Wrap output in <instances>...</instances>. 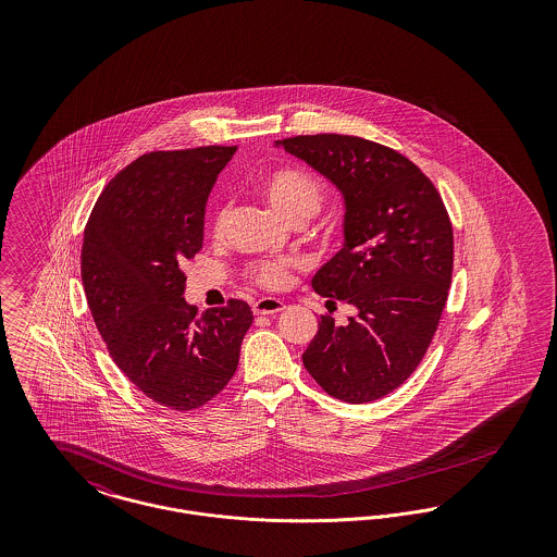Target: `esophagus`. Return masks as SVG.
<instances>
[{
    "mask_svg": "<svg viewBox=\"0 0 557 557\" xmlns=\"http://www.w3.org/2000/svg\"><path fill=\"white\" fill-rule=\"evenodd\" d=\"M286 305L280 300V298H259L255 305H252V311L257 315H273V313H280Z\"/></svg>",
    "mask_w": 557,
    "mask_h": 557,
    "instance_id": "obj_1",
    "label": "esophagus"
}]
</instances>
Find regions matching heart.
Wrapping results in <instances>:
<instances>
[{
    "mask_svg": "<svg viewBox=\"0 0 557 557\" xmlns=\"http://www.w3.org/2000/svg\"><path fill=\"white\" fill-rule=\"evenodd\" d=\"M261 191L265 196L269 207L292 223H302L313 216L321 209L325 189L311 173L296 169V166H282L267 173L261 180ZM225 212H216L214 216V232H221ZM290 263L288 261H263L248 267V277L263 286L267 290H280L288 284Z\"/></svg>",
    "mask_w": 557,
    "mask_h": 557,
    "instance_id": "heart-1",
    "label": "heart"
}]
</instances>
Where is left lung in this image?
I'll return each instance as SVG.
<instances>
[{
	"instance_id": "1",
	"label": "left lung",
	"mask_w": 557,
	"mask_h": 557,
	"mask_svg": "<svg viewBox=\"0 0 557 557\" xmlns=\"http://www.w3.org/2000/svg\"><path fill=\"white\" fill-rule=\"evenodd\" d=\"M275 146L345 198V244L311 284L357 315L345 325L321 315L302 363L332 397L355 405L386 397L420 366L443 315L453 273L449 212L420 166L382 144L319 133Z\"/></svg>"
}]
</instances>
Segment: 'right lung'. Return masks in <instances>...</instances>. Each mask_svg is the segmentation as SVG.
<instances>
[{"label":"right lung","mask_w":557,"mask_h":557,"mask_svg":"<svg viewBox=\"0 0 557 557\" xmlns=\"http://www.w3.org/2000/svg\"><path fill=\"white\" fill-rule=\"evenodd\" d=\"M234 154L236 146L141 154L104 187L83 234L81 280L112 361L177 411L227 386L252 323L244 300L198 315L182 296V265L202 248L209 194Z\"/></svg>","instance_id":"obj_1"}]
</instances>
